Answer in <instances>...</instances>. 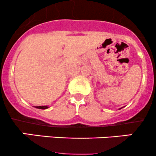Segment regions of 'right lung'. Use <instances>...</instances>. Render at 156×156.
<instances>
[{
  "label": "right lung",
  "instance_id": "1",
  "mask_svg": "<svg viewBox=\"0 0 156 156\" xmlns=\"http://www.w3.org/2000/svg\"><path fill=\"white\" fill-rule=\"evenodd\" d=\"M36 108H40V109H45V108H48V106H36Z\"/></svg>",
  "mask_w": 156,
  "mask_h": 156
}]
</instances>
